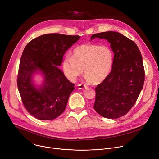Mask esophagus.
Here are the masks:
<instances>
[{"instance_id": "1", "label": "esophagus", "mask_w": 159, "mask_h": 159, "mask_svg": "<svg viewBox=\"0 0 159 159\" xmlns=\"http://www.w3.org/2000/svg\"><path fill=\"white\" fill-rule=\"evenodd\" d=\"M78 87H79V89H84L87 88V85H84V84H79Z\"/></svg>"}]
</instances>
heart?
Returning <instances> with one entry per match:
<instances>
[{
	"instance_id": "obj_1",
	"label": "heart",
	"mask_w": 159,
	"mask_h": 159,
	"mask_svg": "<svg viewBox=\"0 0 159 159\" xmlns=\"http://www.w3.org/2000/svg\"><path fill=\"white\" fill-rule=\"evenodd\" d=\"M113 62L112 51L107 46L84 44L74 49L71 57H65L62 68L64 74L71 82H75L84 69L86 79L99 84L110 74Z\"/></svg>"
}]
</instances>
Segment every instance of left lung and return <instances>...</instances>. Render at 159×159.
I'll list each match as a JSON object with an SVG mask.
<instances>
[{"instance_id": "left-lung-1", "label": "left lung", "mask_w": 159, "mask_h": 159, "mask_svg": "<svg viewBox=\"0 0 159 159\" xmlns=\"http://www.w3.org/2000/svg\"><path fill=\"white\" fill-rule=\"evenodd\" d=\"M108 40L114 53L110 74L95 88V111L105 118L117 119L135 104L145 81L142 56L135 43L119 32L94 34Z\"/></svg>"}]
</instances>
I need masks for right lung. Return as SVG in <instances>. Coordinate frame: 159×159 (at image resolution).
<instances>
[{
  "label": "right lung",
  "mask_w": 159,
  "mask_h": 159,
  "mask_svg": "<svg viewBox=\"0 0 159 159\" xmlns=\"http://www.w3.org/2000/svg\"><path fill=\"white\" fill-rule=\"evenodd\" d=\"M80 38L79 35L49 34L32 40L25 48L20 60L17 84L22 102L32 116L51 120L64 111L75 89L58 68L66 51ZM40 73L39 86L34 75Z\"/></svg>",
  "instance_id": "obj_1"
}]
</instances>
